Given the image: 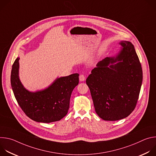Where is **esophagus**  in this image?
Returning <instances> with one entry per match:
<instances>
[{"label": "esophagus", "instance_id": "esophagus-1", "mask_svg": "<svg viewBox=\"0 0 156 156\" xmlns=\"http://www.w3.org/2000/svg\"><path fill=\"white\" fill-rule=\"evenodd\" d=\"M79 79L80 81H84L85 80V76L83 75H81L79 77Z\"/></svg>", "mask_w": 156, "mask_h": 156}]
</instances>
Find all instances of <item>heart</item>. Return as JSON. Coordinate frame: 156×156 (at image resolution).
I'll use <instances>...</instances> for the list:
<instances>
[{"label":"heart","mask_w":156,"mask_h":156,"mask_svg":"<svg viewBox=\"0 0 156 156\" xmlns=\"http://www.w3.org/2000/svg\"><path fill=\"white\" fill-rule=\"evenodd\" d=\"M93 62V60H91V61H90V63H92Z\"/></svg>","instance_id":"1"}]
</instances>
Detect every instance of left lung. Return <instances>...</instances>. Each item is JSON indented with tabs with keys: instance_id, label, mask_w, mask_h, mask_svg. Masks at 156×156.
I'll list each match as a JSON object with an SVG mask.
<instances>
[{
	"instance_id": "left-lung-1",
	"label": "left lung",
	"mask_w": 156,
	"mask_h": 156,
	"mask_svg": "<svg viewBox=\"0 0 156 156\" xmlns=\"http://www.w3.org/2000/svg\"><path fill=\"white\" fill-rule=\"evenodd\" d=\"M121 50L99 62L86 79L95 111L104 120L128 117L135 109L143 81V71L134 46L119 42Z\"/></svg>"
}]
</instances>
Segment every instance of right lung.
Masks as SVG:
<instances>
[{
  "label": "right lung",
  "instance_id": "add662e5",
  "mask_svg": "<svg viewBox=\"0 0 156 156\" xmlns=\"http://www.w3.org/2000/svg\"><path fill=\"white\" fill-rule=\"evenodd\" d=\"M19 60L17 57L12 65L10 81L14 96L21 109L37 122L51 123L61 120L68 113L72 93L79 83V74L57 78L48 87L31 92L20 80Z\"/></svg>",
  "mask_w": 156,
  "mask_h": 156
}]
</instances>
